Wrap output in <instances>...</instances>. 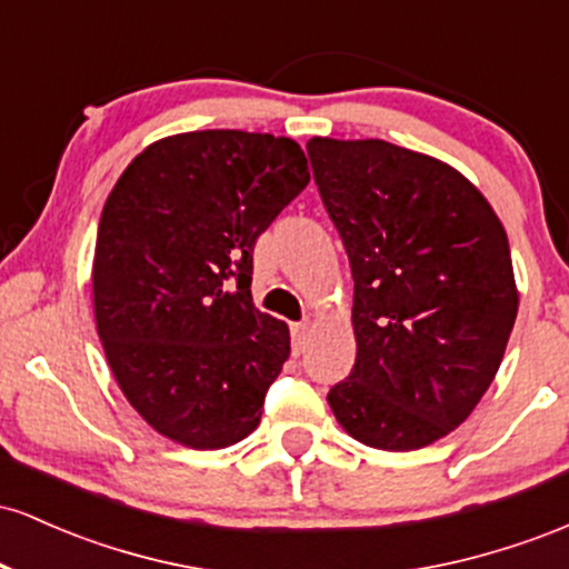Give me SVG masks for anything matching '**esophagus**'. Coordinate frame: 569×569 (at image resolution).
<instances>
[{"label":"esophagus","mask_w":569,"mask_h":569,"mask_svg":"<svg viewBox=\"0 0 569 569\" xmlns=\"http://www.w3.org/2000/svg\"><path fill=\"white\" fill-rule=\"evenodd\" d=\"M307 335H310V323H293L291 326V339H293V352H302L307 345Z\"/></svg>","instance_id":"34e87169"}]
</instances>
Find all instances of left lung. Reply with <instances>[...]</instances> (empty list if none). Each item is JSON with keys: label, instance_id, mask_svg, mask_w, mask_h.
<instances>
[{"label": "left lung", "instance_id": "1", "mask_svg": "<svg viewBox=\"0 0 569 569\" xmlns=\"http://www.w3.org/2000/svg\"><path fill=\"white\" fill-rule=\"evenodd\" d=\"M307 154L356 283V367L329 407L367 447H428L468 420L500 369L519 310L508 234L485 194L430 154L321 136Z\"/></svg>", "mask_w": 569, "mask_h": 569}]
</instances>
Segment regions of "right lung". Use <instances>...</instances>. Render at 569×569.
<instances>
[{"label":"right lung","mask_w":569,"mask_h":569,"mask_svg":"<svg viewBox=\"0 0 569 569\" xmlns=\"http://www.w3.org/2000/svg\"><path fill=\"white\" fill-rule=\"evenodd\" d=\"M307 181L286 136L192 130L149 143L103 202L96 329L130 407L166 439L224 449L262 420L291 337L253 307V246Z\"/></svg>","instance_id":"right-lung-1"}]
</instances>
